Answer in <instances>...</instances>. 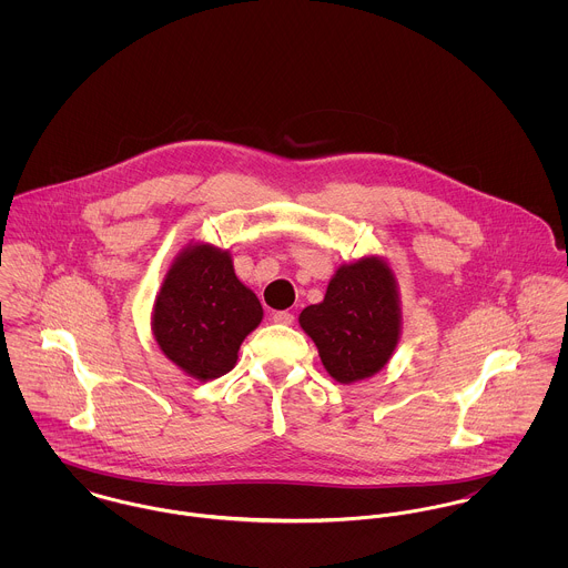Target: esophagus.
<instances>
[{"instance_id": "1", "label": "esophagus", "mask_w": 568, "mask_h": 568, "mask_svg": "<svg viewBox=\"0 0 568 568\" xmlns=\"http://www.w3.org/2000/svg\"><path fill=\"white\" fill-rule=\"evenodd\" d=\"M273 322L275 324L291 325L295 322V315L288 313V311H277V313H273Z\"/></svg>"}]
</instances>
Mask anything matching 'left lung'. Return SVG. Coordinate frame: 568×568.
Segmentation results:
<instances>
[{"label":"left lung","mask_w":568,"mask_h":568,"mask_svg":"<svg viewBox=\"0 0 568 568\" xmlns=\"http://www.w3.org/2000/svg\"><path fill=\"white\" fill-rule=\"evenodd\" d=\"M300 325L315 341L327 374L356 383L381 372L400 338L396 277L378 257L341 266L327 284L324 302L308 306Z\"/></svg>","instance_id":"1"}]
</instances>
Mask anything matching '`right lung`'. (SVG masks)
<instances>
[{
	"label": "right lung",
	"instance_id": "obj_1",
	"mask_svg": "<svg viewBox=\"0 0 568 568\" xmlns=\"http://www.w3.org/2000/svg\"><path fill=\"white\" fill-rule=\"evenodd\" d=\"M262 306L234 273L227 251L187 246L170 266L155 302L153 332L163 354L199 381L234 369Z\"/></svg>",
	"mask_w": 568,
	"mask_h": 568
}]
</instances>
